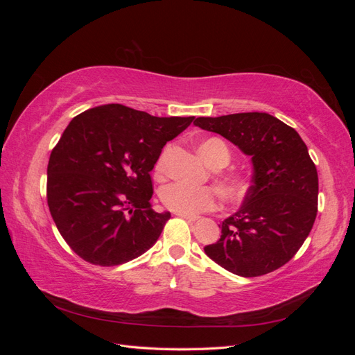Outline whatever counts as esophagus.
I'll return each mask as SVG.
<instances>
[{
  "label": "esophagus",
  "mask_w": 355,
  "mask_h": 355,
  "mask_svg": "<svg viewBox=\"0 0 355 355\" xmlns=\"http://www.w3.org/2000/svg\"><path fill=\"white\" fill-rule=\"evenodd\" d=\"M176 214H178V216H180V218L189 220V222H196L197 220V216H188V214H184V213H176Z\"/></svg>",
  "instance_id": "34e87169"
}]
</instances>
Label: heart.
Instances as JSON below:
<instances>
[{
    "label": "heart",
    "instance_id": "b5f03b06",
    "mask_svg": "<svg viewBox=\"0 0 355 355\" xmlns=\"http://www.w3.org/2000/svg\"><path fill=\"white\" fill-rule=\"evenodd\" d=\"M198 153L211 167H223L230 161V151L219 139H207L198 145ZM164 157L158 159L155 171L158 176L164 175ZM245 182L239 178H225L222 180V189L227 196L240 197L245 192ZM164 206L176 213H184L188 216L213 210L219 202V192L213 187H192L176 182L164 187L159 192Z\"/></svg>",
    "mask_w": 355,
    "mask_h": 355
}]
</instances>
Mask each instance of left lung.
<instances>
[{
	"mask_svg": "<svg viewBox=\"0 0 355 355\" xmlns=\"http://www.w3.org/2000/svg\"><path fill=\"white\" fill-rule=\"evenodd\" d=\"M194 125L228 139L253 166L243 206L219 225L220 239L204 252L240 277L278 270L300 249L317 216L318 175L305 142L266 112L198 116Z\"/></svg>",
	"mask_w": 355,
	"mask_h": 355,
	"instance_id": "1",
	"label": "left lung"
}]
</instances>
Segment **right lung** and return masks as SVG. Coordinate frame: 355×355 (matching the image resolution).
<instances>
[{
  "label": "right lung",
  "instance_id": "obj_1",
  "mask_svg": "<svg viewBox=\"0 0 355 355\" xmlns=\"http://www.w3.org/2000/svg\"><path fill=\"white\" fill-rule=\"evenodd\" d=\"M194 116H153L120 103L72 118L47 167V202L60 235L93 265H121L157 243L170 211L151 209V171Z\"/></svg>",
  "mask_w": 355,
  "mask_h": 355
}]
</instances>
